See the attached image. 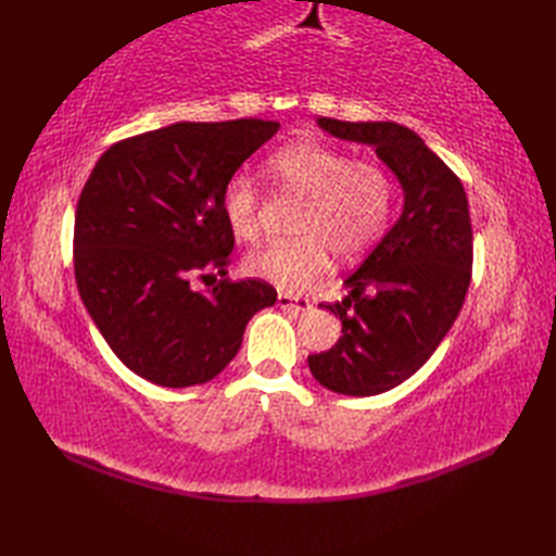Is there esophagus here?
I'll return each instance as SVG.
<instances>
[{"mask_svg": "<svg viewBox=\"0 0 556 556\" xmlns=\"http://www.w3.org/2000/svg\"><path fill=\"white\" fill-rule=\"evenodd\" d=\"M277 305L281 311H293V313H303L311 308V301L308 299H301V296H291V293H277Z\"/></svg>", "mask_w": 556, "mask_h": 556, "instance_id": "1", "label": "esophagus"}]
</instances>
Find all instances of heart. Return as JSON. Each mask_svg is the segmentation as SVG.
Instances as JSON below:
<instances>
[{
  "instance_id": "obj_1",
  "label": "heart",
  "mask_w": 556,
  "mask_h": 556,
  "mask_svg": "<svg viewBox=\"0 0 556 556\" xmlns=\"http://www.w3.org/2000/svg\"><path fill=\"white\" fill-rule=\"evenodd\" d=\"M267 172L287 191L308 200L299 222V241L269 243L245 255V271L279 291L308 289L329 269V253L341 263L365 255L380 239L392 212L394 184L380 164L315 140H299L267 160ZM257 188L233 176L222 191V217L239 241L260 231Z\"/></svg>"
}]
</instances>
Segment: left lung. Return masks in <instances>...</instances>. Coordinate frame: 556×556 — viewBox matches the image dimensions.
<instances>
[{"label": "left lung", "mask_w": 556, "mask_h": 556, "mask_svg": "<svg viewBox=\"0 0 556 556\" xmlns=\"http://www.w3.org/2000/svg\"><path fill=\"white\" fill-rule=\"evenodd\" d=\"M317 126L372 148L404 191L394 227L346 277V296L323 305L339 315V341L308 356L323 387L375 396L418 372L458 317L473 267L468 198L458 176L406 126L327 116Z\"/></svg>", "instance_id": "left-lung-1"}]
</instances>
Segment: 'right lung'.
I'll return each instance as SVG.
<instances>
[{
    "label": "right lung",
    "instance_id": "1",
    "mask_svg": "<svg viewBox=\"0 0 556 556\" xmlns=\"http://www.w3.org/2000/svg\"><path fill=\"white\" fill-rule=\"evenodd\" d=\"M279 131L277 122H179L122 143L83 186L74 227L78 293L128 370L160 387L217 377L239 353L251 317L275 305L260 279L227 275L233 233L222 191L236 169Z\"/></svg>",
    "mask_w": 556,
    "mask_h": 556
}]
</instances>
